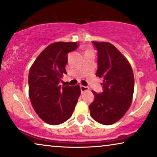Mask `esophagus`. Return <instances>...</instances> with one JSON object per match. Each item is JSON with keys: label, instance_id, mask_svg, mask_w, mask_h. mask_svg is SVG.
Instances as JSON below:
<instances>
[{"label": "esophagus", "instance_id": "1", "mask_svg": "<svg viewBox=\"0 0 157 157\" xmlns=\"http://www.w3.org/2000/svg\"><path fill=\"white\" fill-rule=\"evenodd\" d=\"M80 89H81V92H85V91L89 90L88 86H82V85H81V86H80Z\"/></svg>", "mask_w": 157, "mask_h": 157}]
</instances>
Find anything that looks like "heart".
<instances>
[{
    "label": "heart",
    "mask_w": 157,
    "mask_h": 157,
    "mask_svg": "<svg viewBox=\"0 0 157 157\" xmlns=\"http://www.w3.org/2000/svg\"><path fill=\"white\" fill-rule=\"evenodd\" d=\"M86 52H87V51H86Z\"/></svg>",
    "instance_id": "heart-1"
}]
</instances>
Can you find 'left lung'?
Here are the masks:
<instances>
[{"label":"left lung","mask_w":157,"mask_h":157,"mask_svg":"<svg viewBox=\"0 0 157 157\" xmlns=\"http://www.w3.org/2000/svg\"><path fill=\"white\" fill-rule=\"evenodd\" d=\"M98 52L96 75L103 78V90L94 91V101L89 105L90 116L97 122L113 124L129 109L134 92L132 69L127 59L111 44L92 41Z\"/></svg>","instance_id":"obj_1"}]
</instances>
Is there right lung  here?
I'll list each match as a JSON object with an SVG mask.
<instances>
[{
  "mask_svg": "<svg viewBox=\"0 0 157 157\" xmlns=\"http://www.w3.org/2000/svg\"><path fill=\"white\" fill-rule=\"evenodd\" d=\"M78 48L75 42L50 44L33 64L29 71V97L35 111L46 123L63 124L72 116L81 94L78 85H59L67 74V54Z\"/></svg>",
  "mask_w": 157,
  "mask_h": 157,
  "instance_id": "obj_1",
  "label": "right lung"
}]
</instances>
